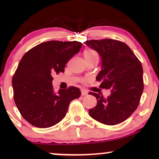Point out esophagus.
I'll use <instances>...</instances> for the list:
<instances>
[{
	"mask_svg": "<svg viewBox=\"0 0 159 159\" xmlns=\"http://www.w3.org/2000/svg\"><path fill=\"white\" fill-rule=\"evenodd\" d=\"M81 95H82V96L88 95V92H87V91H85L84 90H81Z\"/></svg>",
	"mask_w": 159,
	"mask_h": 159,
	"instance_id": "1",
	"label": "esophagus"
}]
</instances>
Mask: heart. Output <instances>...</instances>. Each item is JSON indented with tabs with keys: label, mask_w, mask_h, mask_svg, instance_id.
I'll return each mask as SVG.
<instances>
[{
	"label": "heart",
	"mask_w": 159,
	"mask_h": 159,
	"mask_svg": "<svg viewBox=\"0 0 159 159\" xmlns=\"http://www.w3.org/2000/svg\"><path fill=\"white\" fill-rule=\"evenodd\" d=\"M83 56L85 61H91L94 59H98V54L95 51L90 48L86 49L84 51Z\"/></svg>",
	"instance_id": "b5f03b06"
}]
</instances>
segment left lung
Returning <instances> with one entry per match:
<instances>
[{
  "mask_svg": "<svg viewBox=\"0 0 159 159\" xmlns=\"http://www.w3.org/2000/svg\"><path fill=\"white\" fill-rule=\"evenodd\" d=\"M98 53L101 58V70L96 80L100 88L111 89L106 99L98 93L97 105L89 110V114L99 122L115 125L123 122L138 108L143 91V67L129 47L113 39L91 40L84 43Z\"/></svg>",
  "mask_w": 159,
  "mask_h": 159,
  "instance_id": "obj_1",
  "label": "left lung"
}]
</instances>
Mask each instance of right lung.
<instances>
[{"mask_svg":"<svg viewBox=\"0 0 159 159\" xmlns=\"http://www.w3.org/2000/svg\"><path fill=\"white\" fill-rule=\"evenodd\" d=\"M77 41L51 40L27 51L12 79L14 99L23 118L38 128L52 127L66 116L70 102L81 95L79 88L53 91V74L64 72L66 64L79 53Z\"/></svg>","mask_w":159,"mask_h":159,"instance_id":"right-lung-1","label":"right lung"}]
</instances>
